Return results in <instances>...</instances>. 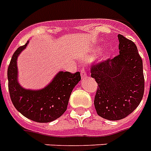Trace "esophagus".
I'll return each instance as SVG.
<instances>
[{"label": "esophagus", "instance_id": "esophagus-1", "mask_svg": "<svg viewBox=\"0 0 151 151\" xmlns=\"http://www.w3.org/2000/svg\"><path fill=\"white\" fill-rule=\"evenodd\" d=\"M81 79H82V80H84V79H86L87 78L86 72L84 70H82L81 71Z\"/></svg>", "mask_w": 151, "mask_h": 151}]
</instances>
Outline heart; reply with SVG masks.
Segmentation results:
<instances>
[{
    "mask_svg": "<svg viewBox=\"0 0 151 151\" xmlns=\"http://www.w3.org/2000/svg\"><path fill=\"white\" fill-rule=\"evenodd\" d=\"M100 50H101L100 49H97V50H95V52L96 53H98ZM95 55L96 54H93V56H95ZM110 58V53H108V52L105 53V54H103V55H102V57H101V58L103 59V60H107V59H109Z\"/></svg>",
    "mask_w": 151,
    "mask_h": 151,
    "instance_id": "1",
    "label": "heart"
}]
</instances>
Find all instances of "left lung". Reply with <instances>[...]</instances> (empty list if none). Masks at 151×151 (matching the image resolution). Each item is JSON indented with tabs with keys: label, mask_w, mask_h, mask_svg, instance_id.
<instances>
[{
	"label": "left lung",
	"mask_w": 151,
	"mask_h": 151,
	"mask_svg": "<svg viewBox=\"0 0 151 151\" xmlns=\"http://www.w3.org/2000/svg\"><path fill=\"white\" fill-rule=\"evenodd\" d=\"M119 55L93 65L91 77L98 83L94 106L101 118L117 121L138 107L144 93L142 60L136 45L121 34Z\"/></svg>",
	"instance_id": "1"
}]
</instances>
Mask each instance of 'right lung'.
<instances>
[{"label": "right lung", "mask_w": 151, "mask_h": 151, "mask_svg": "<svg viewBox=\"0 0 151 151\" xmlns=\"http://www.w3.org/2000/svg\"><path fill=\"white\" fill-rule=\"evenodd\" d=\"M19 47L13 53L8 68L10 98L17 111L37 122H50L61 117L66 110L70 94L81 80L80 73L59 71L50 83L40 90L22 87L18 81L17 58L26 48Z\"/></svg>", "instance_id": "add662e5"}]
</instances>
